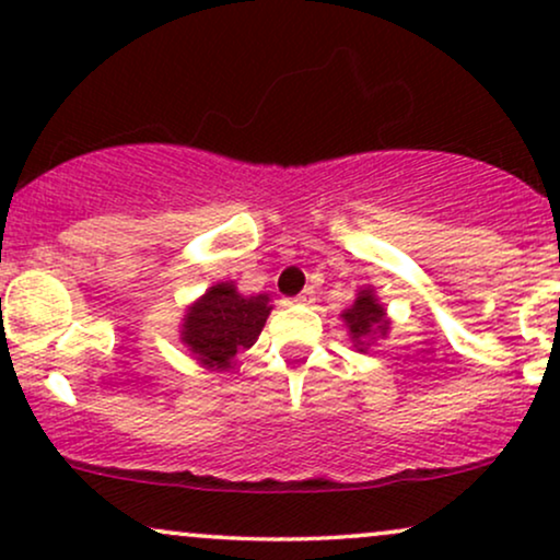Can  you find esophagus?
<instances>
[{
  "label": "esophagus",
  "mask_w": 560,
  "mask_h": 560,
  "mask_svg": "<svg viewBox=\"0 0 560 560\" xmlns=\"http://www.w3.org/2000/svg\"><path fill=\"white\" fill-rule=\"evenodd\" d=\"M314 299H316L314 288H306V291L299 293V299H295V301H301V303H314Z\"/></svg>",
  "instance_id": "esophagus-1"
}]
</instances>
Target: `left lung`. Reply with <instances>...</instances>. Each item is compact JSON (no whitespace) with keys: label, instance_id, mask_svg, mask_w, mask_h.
<instances>
[{"label":"left lung","instance_id":"1","mask_svg":"<svg viewBox=\"0 0 560 560\" xmlns=\"http://www.w3.org/2000/svg\"><path fill=\"white\" fill-rule=\"evenodd\" d=\"M345 327H348L350 340L355 342L358 350H365L371 340H376L378 335L389 332V319H386L384 306L374 295V288H363L358 291V299L350 308L342 312Z\"/></svg>","mask_w":560,"mask_h":560}]
</instances>
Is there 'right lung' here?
<instances>
[{"mask_svg":"<svg viewBox=\"0 0 560 560\" xmlns=\"http://www.w3.org/2000/svg\"><path fill=\"white\" fill-rule=\"evenodd\" d=\"M269 312V295H241L233 282H218L186 308L182 342L205 369L225 371L257 342Z\"/></svg>","mask_w":560,"mask_h":560,"instance_id":"right-lung-1","label":"right lung"}]
</instances>
